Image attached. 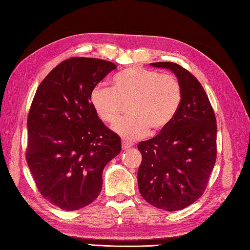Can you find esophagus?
<instances>
[{
    "label": "esophagus",
    "mask_w": 250,
    "mask_h": 250,
    "mask_svg": "<svg viewBox=\"0 0 250 250\" xmlns=\"http://www.w3.org/2000/svg\"><path fill=\"white\" fill-rule=\"evenodd\" d=\"M132 146H133V144H132V143H130V142H128V141H122V143H121V147H122V149H124V150L129 149V148H131Z\"/></svg>",
    "instance_id": "34e87169"
}]
</instances>
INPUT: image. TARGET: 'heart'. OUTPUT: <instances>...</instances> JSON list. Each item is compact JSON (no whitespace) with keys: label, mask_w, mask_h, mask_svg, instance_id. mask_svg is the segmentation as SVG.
I'll list each match as a JSON object with an SVG mask.
<instances>
[{"label":"heart","mask_w":250,"mask_h":250,"mask_svg":"<svg viewBox=\"0 0 250 250\" xmlns=\"http://www.w3.org/2000/svg\"><path fill=\"white\" fill-rule=\"evenodd\" d=\"M183 91L178 79L168 74L130 66L117 73L113 88L97 84L90 101L99 118L113 124L130 104V116L114 125L117 134L126 141L139 140L152 132L163 130L178 111Z\"/></svg>","instance_id":"heart-1"}]
</instances>
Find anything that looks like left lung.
<instances>
[{
  "label": "left lung",
  "mask_w": 250,
  "mask_h": 250,
  "mask_svg": "<svg viewBox=\"0 0 250 250\" xmlns=\"http://www.w3.org/2000/svg\"><path fill=\"white\" fill-rule=\"evenodd\" d=\"M168 68L182 86L183 98L169 125L137 148L142 163L139 190L148 203L167 211L184 209L203 194L217 157L215 113L200 82L174 62H155Z\"/></svg>",
  "instance_id": "left-lung-1"
}]
</instances>
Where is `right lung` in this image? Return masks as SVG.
I'll return each instance as SVG.
<instances>
[{
  "mask_svg": "<svg viewBox=\"0 0 250 250\" xmlns=\"http://www.w3.org/2000/svg\"><path fill=\"white\" fill-rule=\"evenodd\" d=\"M116 68L109 61L70 58L44 78L32 101L26 162L43 198L61 209L92 203L105 166L121 150L120 137L90 101L93 87Z\"/></svg>",
  "mask_w": 250,
  "mask_h": 250,
  "instance_id": "add662e5",
  "label": "right lung"
}]
</instances>
